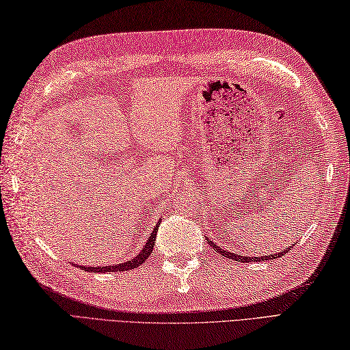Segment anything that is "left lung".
Returning a JSON list of instances; mask_svg holds the SVG:
<instances>
[{
	"mask_svg": "<svg viewBox=\"0 0 350 350\" xmlns=\"http://www.w3.org/2000/svg\"><path fill=\"white\" fill-rule=\"evenodd\" d=\"M206 242L211 245V248H214L218 254L223 255V257L230 258V260H234V261H239V262H250V261H258L260 262V261H266V260H275V258L282 257L284 254H286L289 251V248H285L284 251L276 252V254H271V255H261V257H245V255H239V254H234V252H230L227 250L219 248L217 243H214V241L208 239V237H206Z\"/></svg>",
	"mask_w": 350,
	"mask_h": 350,
	"instance_id": "8db88e82",
	"label": "left lung"
}]
</instances>
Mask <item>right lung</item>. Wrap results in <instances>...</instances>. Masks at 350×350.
<instances>
[{"instance_id":"right-lung-1","label":"right lung","mask_w":350,"mask_h":350,"mask_svg":"<svg viewBox=\"0 0 350 350\" xmlns=\"http://www.w3.org/2000/svg\"><path fill=\"white\" fill-rule=\"evenodd\" d=\"M159 226H160V219H159V223L156 224L154 230L151 232L148 241H147L146 245H144V248L141 250V252L138 255H135V257L131 258L129 261H124V262H120V264H113V266H102V267H99V266L98 267L79 266V267L84 271H90V273H105V271H127V270L136 269L150 257V254L152 251V246H154V243H156V236H157ZM75 266H77V264H75Z\"/></svg>"}]
</instances>
